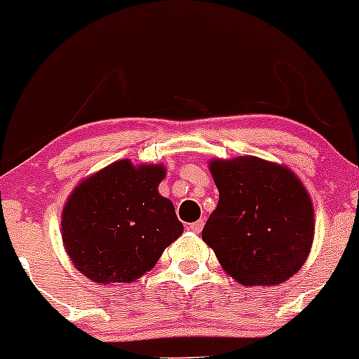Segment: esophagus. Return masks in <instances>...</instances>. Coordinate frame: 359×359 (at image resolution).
<instances>
[{
  "label": "esophagus",
  "instance_id": "1",
  "mask_svg": "<svg viewBox=\"0 0 359 359\" xmlns=\"http://www.w3.org/2000/svg\"><path fill=\"white\" fill-rule=\"evenodd\" d=\"M203 226H204V222L203 219H199V222L189 224V230H191L192 233H201V231H203Z\"/></svg>",
  "mask_w": 359,
  "mask_h": 359
}]
</instances>
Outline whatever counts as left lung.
I'll return each instance as SVG.
<instances>
[{"mask_svg": "<svg viewBox=\"0 0 359 359\" xmlns=\"http://www.w3.org/2000/svg\"><path fill=\"white\" fill-rule=\"evenodd\" d=\"M219 192L203 240L243 286H274L297 274L313 242L312 199L290 168L257 156L212 160Z\"/></svg>", "mask_w": 359, "mask_h": 359, "instance_id": "obj_1", "label": "left lung"}]
</instances>
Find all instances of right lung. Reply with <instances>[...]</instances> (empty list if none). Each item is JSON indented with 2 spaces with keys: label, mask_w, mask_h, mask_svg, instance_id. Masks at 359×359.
<instances>
[{
  "label": "right lung",
  "mask_w": 359,
  "mask_h": 359,
  "mask_svg": "<svg viewBox=\"0 0 359 359\" xmlns=\"http://www.w3.org/2000/svg\"><path fill=\"white\" fill-rule=\"evenodd\" d=\"M161 165L119 160L74 187L61 233L74 267L95 283H131L182 235L172 201L160 196Z\"/></svg>",
  "instance_id": "obj_1"
}]
</instances>
